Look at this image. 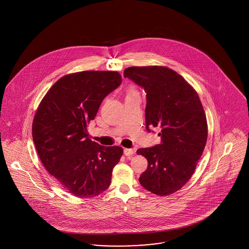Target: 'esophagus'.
<instances>
[{"label":"esophagus","mask_w":249,"mask_h":249,"mask_svg":"<svg viewBox=\"0 0 249 249\" xmlns=\"http://www.w3.org/2000/svg\"><path fill=\"white\" fill-rule=\"evenodd\" d=\"M135 152V149H131V148H125L124 149V154L125 156H132Z\"/></svg>","instance_id":"obj_1"}]
</instances>
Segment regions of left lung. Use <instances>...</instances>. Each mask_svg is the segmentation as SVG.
Returning <instances> with one entry per match:
<instances>
[{
    "instance_id": "obj_1",
    "label": "left lung",
    "mask_w": 249,
    "mask_h": 249,
    "mask_svg": "<svg viewBox=\"0 0 249 249\" xmlns=\"http://www.w3.org/2000/svg\"><path fill=\"white\" fill-rule=\"evenodd\" d=\"M128 77L146 92L145 128L160 130V143L140 148L147 169L139 178L145 190L166 196L193 175L207 140V121L199 95L177 71L165 66H132Z\"/></svg>"
}]
</instances>
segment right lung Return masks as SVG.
Instances as JSON below:
<instances>
[{
    "instance_id": "right-lung-1",
    "label": "right lung",
    "mask_w": 249,
    "mask_h": 249,
    "mask_svg": "<svg viewBox=\"0 0 249 249\" xmlns=\"http://www.w3.org/2000/svg\"><path fill=\"white\" fill-rule=\"evenodd\" d=\"M114 71H83L59 78L45 95L33 122V139L48 173L71 195L95 197L107 190L123 154L89 137L88 124L103 100L121 84Z\"/></svg>"
}]
</instances>
